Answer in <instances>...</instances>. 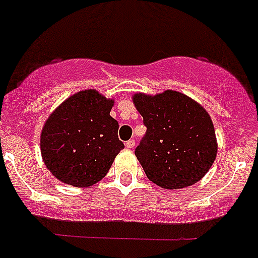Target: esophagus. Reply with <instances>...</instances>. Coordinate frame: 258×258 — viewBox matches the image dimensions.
Here are the masks:
<instances>
[{"label": "esophagus", "instance_id": "obj_1", "mask_svg": "<svg viewBox=\"0 0 258 258\" xmlns=\"http://www.w3.org/2000/svg\"><path fill=\"white\" fill-rule=\"evenodd\" d=\"M125 147H127V148H134V147H135V140H128V142H125Z\"/></svg>", "mask_w": 258, "mask_h": 258}]
</instances>
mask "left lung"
<instances>
[{"label":"left lung","mask_w":258,"mask_h":258,"mask_svg":"<svg viewBox=\"0 0 258 258\" xmlns=\"http://www.w3.org/2000/svg\"><path fill=\"white\" fill-rule=\"evenodd\" d=\"M147 125L136 159L148 179L162 189L194 185L206 176L218 153L215 128L202 105L176 90L133 96Z\"/></svg>","instance_id":"1"}]
</instances>
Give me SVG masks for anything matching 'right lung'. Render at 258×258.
Returning a JSON list of instances; mask_svg holds the SVG:
<instances>
[{"instance_id":"right-lung-1","label":"right lung","mask_w":258,"mask_h":258,"mask_svg":"<svg viewBox=\"0 0 258 258\" xmlns=\"http://www.w3.org/2000/svg\"><path fill=\"white\" fill-rule=\"evenodd\" d=\"M114 99L96 89L75 93L49 114L40 134V152L53 177L76 187L103 178L120 149L119 124L110 115Z\"/></svg>"}]
</instances>
